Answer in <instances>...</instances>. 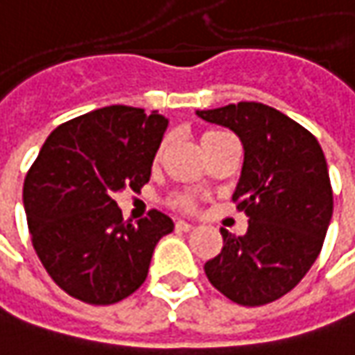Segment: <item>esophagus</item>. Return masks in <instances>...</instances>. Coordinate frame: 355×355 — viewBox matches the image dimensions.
I'll list each match as a JSON object with an SVG mask.
<instances>
[{"mask_svg":"<svg viewBox=\"0 0 355 355\" xmlns=\"http://www.w3.org/2000/svg\"><path fill=\"white\" fill-rule=\"evenodd\" d=\"M175 229L180 231V233H187V231H191V229H193V225H191V223H187V220H177V223H175Z\"/></svg>","mask_w":355,"mask_h":355,"instance_id":"obj_1","label":"esophagus"}]
</instances>
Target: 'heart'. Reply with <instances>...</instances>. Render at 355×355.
I'll return each instance as SVG.
<instances>
[{
  "mask_svg": "<svg viewBox=\"0 0 355 355\" xmlns=\"http://www.w3.org/2000/svg\"><path fill=\"white\" fill-rule=\"evenodd\" d=\"M225 135L223 130H209V132H205L202 135V140H209V138H215V136ZM200 140V142H202ZM173 207H177L180 211H191L193 207H195V202H193V198L191 197H184V195H178V197L173 198Z\"/></svg>",
  "mask_w": 355,
  "mask_h": 355,
  "instance_id": "obj_1",
  "label": "heart"
}]
</instances>
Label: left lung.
<instances>
[{
	"label": "left lung",
	"instance_id": "1",
	"mask_svg": "<svg viewBox=\"0 0 355 355\" xmlns=\"http://www.w3.org/2000/svg\"><path fill=\"white\" fill-rule=\"evenodd\" d=\"M197 114L241 138L245 158L233 200L249 217L243 237L220 229L223 249L205 263V273L239 305L275 302L318 259L331 220L334 193L322 146L302 124L259 102Z\"/></svg>",
	"mask_w": 355,
	"mask_h": 355
}]
</instances>
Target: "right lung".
Masks as SVG:
<instances>
[{
    "label": "right lung",
    "instance_id": "add662e5",
    "mask_svg": "<svg viewBox=\"0 0 355 355\" xmlns=\"http://www.w3.org/2000/svg\"><path fill=\"white\" fill-rule=\"evenodd\" d=\"M168 120L157 110L106 106L60 124L24 180L37 257L58 287L90 305L122 302L144 283L160 237L175 223L150 211L122 219L116 193L140 189Z\"/></svg>",
    "mask_w": 355,
    "mask_h": 355
}]
</instances>
